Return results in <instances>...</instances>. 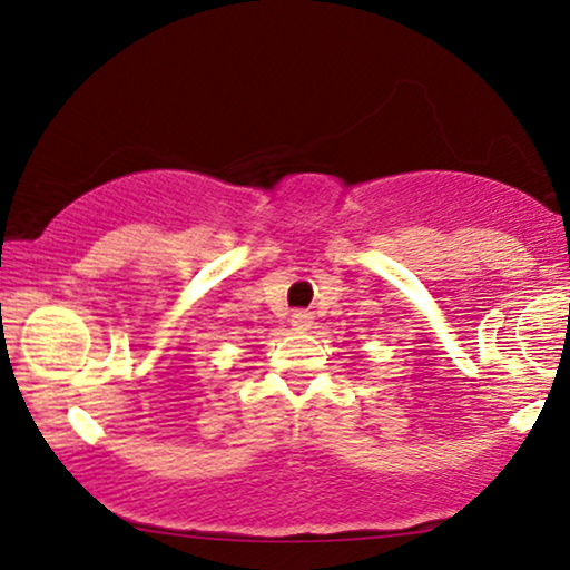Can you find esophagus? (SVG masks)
<instances>
[{"instance_id": "esophagus-1", "label": "esophagus", "mask_w": 570, "mask_h": 570, "mask_svg": "<svg viewBox=\"0 0 570 570\" xmlns=\"http://www.w3.org/2000/svg\"><path fill=\"white\" fill-rule=\"evenodd\" d=\"M291 324H293V330H312L314 316L308 314V312H295V314L291 316Z\"/></svg>"}]
</instances>
